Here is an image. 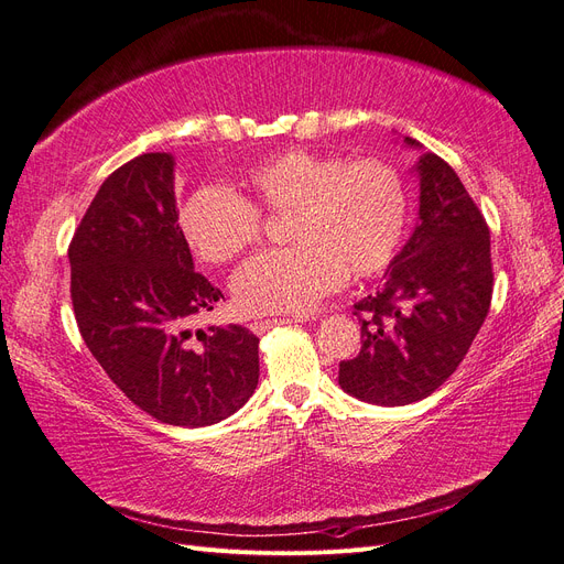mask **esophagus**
<instances>
[{
  "mask_svg": "<svg viewBox=\"0 0 564 564\" xmlns=\"http://www.w3.org/2000/svg\"><path fill=\"white\" fill-rule=\"evenodd\" d=\"M293 323H302L297 318H267V321H256L250 323V329L256 332V335H262L269 327H276V325H293Z\"/></svg>",
  "mask_w": 564,
  "mask_h": 564,
  "instance_id": "34e87169",
  "label": "esophagus"
}]
</instances>
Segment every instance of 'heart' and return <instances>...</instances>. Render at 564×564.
I'll use <instances>...</instances> for the list:
<instances>
[{"instance_id":"1","label":"heart","mask_w":564,"mask_h":564,"mask_svg":"<svg viewBox=\"0 0 564 564\" xmlns=\"http://www.w3.org/2000/svg\"><path fill=\"white\" fill-rule=\"evenodd\" d=\"M262 216H288V248L243 264L232 281L250 316H300L350 279L392 264L409 223L406 181L383 158L318 155L290 149L258 162L243 195L204 185L181 208L183 237L197 258L229 264L262 239Z\"/></svg>"}]
</instances>
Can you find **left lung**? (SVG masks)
I'll list each match as a JSON object with an SVG mask.
<instances>
[{
    "mask_svg": "<svg viewBox=\"0 0 564 564\" xmlns=\"http://www.w3.org/2000/svg\"><path fill=\"white\" fill-rule=\"evenodd\" d=\"M406 143L419 141L406 137ZM421 220L386 285L356 304L362 348L339 386L369 404L419 402L460 367L492 300L490 229L440 155L421 164Z\"/></svg>",
    "mask_w": 564,
    "mask_h": 564,
    "instance_id": "obj_1",
    "label": "left lung"
}]
</instances>
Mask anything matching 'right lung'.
Segmentation results:
<instances>
[{"label": "right lung", "instance_id": "right-lung-1", "mask_svg": "<svg viewBox=\"0 0 564 564\" xmlns=\"http://www.w3.org/2000/svg\"><path fill=\"white\" fill-rule=\"evenodd\" d=\"M69 262L80 337L134 406L166 425L204 427L256 392L253 332L191 329L223 293L193 267L172 155L143 153L101 183L72 237Z\"/></svg>", "mask_w": 564, "mask_h": 564}]
</instances>
